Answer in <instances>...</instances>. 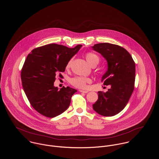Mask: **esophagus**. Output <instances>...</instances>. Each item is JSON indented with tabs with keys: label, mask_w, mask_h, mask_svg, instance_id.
<instances>
[{
	"label": "esophagus",
	"mask_w": 159,
	"mask_h": 159,
	"mask_svg": "<svg viewBox=\"0 0 159 159\" xmlns=\"http://www.w3.org/2000/svg\"><path fill=\"white\" fill-rule=\"evenodd\" d=\"M80 91L81 92H83V93H88V91H84V90H80Z\"/></svg>",
	"instance_id": "1"
}]
</instances>
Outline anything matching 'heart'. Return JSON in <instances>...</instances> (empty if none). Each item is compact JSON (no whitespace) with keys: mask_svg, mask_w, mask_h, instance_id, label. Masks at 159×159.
Returning a JSON list of instances; mask_svg holds the SVG:
<instances>
[{"mask_svg":"<svg viewBox=\"0 0 159 159\" xmlns=\"http://www.w3.org/2000/svg\"><path fill=\"white\" fill-rule=\"evenodd\" d=\"M85 57L86 61L88 62V63L92 67L94 66H96L100 61L99 57L96 54L92 52H87L85 54ZM70 64H71V61H68L66 67L67 68H69L70 67ZM70 83L74 87H76L77 88H80V89H84L86 88L87 84L91 83V80L89 78L77 76L71 78L70 80Z\"/></svg>","mask_w":159,"mask_h":159,"instance_id":"obj_1","label":"heart"}]
</instances>
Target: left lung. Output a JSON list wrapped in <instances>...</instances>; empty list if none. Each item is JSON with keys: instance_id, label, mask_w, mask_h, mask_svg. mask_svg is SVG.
Wrapping results in <instances>:
<instances>
[{"instance_id": "8db88e82", "label": "left lung", "mask_w": 159, "mask_h": 159, "mask_svg": "<svg viewBox=\"0 0 159 159\" xmlns=\"http://www.w3.org/2000/svg\"><path fill=\"white\" fill-rule=\"evenodd\" d=\"M108 62V70L102 82L110 86L107 92H98V98L93 109L103 116H113L127 105L135 88V64L130 53L122 46L102 43L92 46Z\"/></svg>"}]
</instances>
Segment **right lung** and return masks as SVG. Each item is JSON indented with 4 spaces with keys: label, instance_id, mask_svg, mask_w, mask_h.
<instances>
[{
    "label": "right lung",
    "instance_id": "right-lung-1",
    "mask_svg": "<svg viewBox=\"0 0 159 159\" xmlns=\"http://www.w3.org/2000/svg\"><path fill=\"white\" fill-rule=\"evenodd\" d=\"M81 45L70 48L55 43L34 49L23 65L21 78L24 92L32 107L47 117H54L69 107L76 89L54 86L56 75L64 72L67 64Z\"/></svg>",
    "mask_w": 159,
    "mask_h": 159
}]
</instances>
